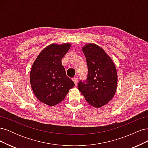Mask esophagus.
<instances>
[{
  "mask_svg": "<svg viewBox=\"0 0 148 148\" xmlns=\"http://www.w3.org/2000/svg\"><path fill=\"white\" fill-rule=\"evenodd\" d=\"M73 81L74 82V83H75V85H77V83H78V78H77V77H75V78H73Z\"/></svg>",
  "mask_w": 148,
  "mask_h": 148,
  "instance_id": "obj_1",
  "label": "esophagus"
}]
</instances>
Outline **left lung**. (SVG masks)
Masks as SVG:
<instances>
[{
    "mask_svg": "<svg viewBox=\"0 0 148 148\" xmlns=\"http://www.w3.org/2000/svg\"><path fill=\"white\" fill-rule=\"evenodd\" d=\"M86 59L88 75L80 80L78 88L85 99L93 107H99L108 103L114 97L117 84V73L110 58L96 44L83 47Z\"/></svg>",
    "mask_w": 148,
    "mask_h": 148,
    "instance_id": "8db88e82",
    "label": "left lung"
}]
</instances>
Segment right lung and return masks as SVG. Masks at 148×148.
Wrapping results in <instances>:
<instances>
[{
    "mask_svg": "<svg viewBox=\"0 0 148 148\" xmlns=\"http://www.w3.org/2000/svg\"><path fill=\"white\" fill-rule=\"evenodd\" d=\"M70 44H51L42 51L34 61L30 72V83L34 95L44 104L53 106L64 99L75 86L67 77L62 59Z\"/></svg>",
    "mask_w": 148,
    "mask_h": 148,
    "instance_id": "1",
    "label": "right lung"
}]
</instances>
